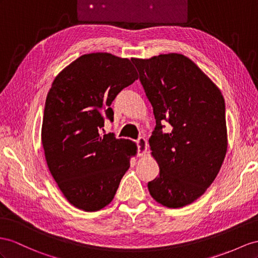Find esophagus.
<instances>
[{"label":"esophagus","mask_w":258,"mask_h":258,"mask_svg":"<svg viewBox=\"0 0 258 258\" xmlns=\"http://www.w3.org/2000/svg\"><path fill=\"white\" fill-rule=\"evenodd\" d=\"M136 143H137V147H138L137 155L143 156V155L146 154V151H147V142H146V140H145L144 137H140L136 141Z\"/></svg>","instance_id":"obj_1"}]
</instances>
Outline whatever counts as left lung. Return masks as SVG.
Returning <instances> with one entry per match:
<instances>
[{
  "instance_id": "8db88e82",
  "label": "left lung",
  "mask_w": 258,
  "mask_h": 258,
  "mask_svg": "<svg viewBox=\"0 0 258 258\" xmlns=\"http://www.w3.org/2000/svg\"><path fill=\"white\" fill-rule=\"evenodd\" d=\"M153 105L150 150L160 172L148 182L156 202L169 208L192 204L211 185L227 153L226 104L219 88L183 54L132 58ZM173 126L163 134V124Z\"/></svg>"
}]
</instances>
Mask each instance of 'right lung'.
Instances as JSON below:
<instances>
[{
	"mask_svg": "<svg viewBox=\"0 0 258 258\" xmlns=\"http://www.w3.org/2000/svg\"><path fill=\"white\" fill-rule=\"evenodd\" d=\"M137 79L128 58L79 56L58 74L45 99L41 142L48 168L72 205L97 211L109 205L135 151L128 141L102 135L111 103Z\"/></svg>",
	"mask_w": 258,
	"mask_h": 258,
	"instance_id": "add662e5",
	"label": "right lung"
}]
</instances>
